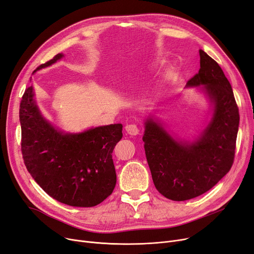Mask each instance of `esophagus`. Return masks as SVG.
<instances>
[{
  "label": "esophagus",
  "mask_w": 254,
  "mask_h": 254,
  "mask_svg": "<svg viewBox=\"0 0 254 254\" xmlns=\"http://www.w3.org/2000/svg\"><path fill=\"white\" fill-rule=\"evenodd\" d=\"M126 130L127 134H129L131 136H136L139 134V128H138L137 125H127Z\"/></svg>",
  "instance_id": "1"
}]
</instances>
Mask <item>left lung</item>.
Masks as SVG:
<instances>
[{
	"instance_id": "1",
	"label": "left lung",
	"mask_w": 254,
	"mask_h": 254,
	"mask_svg": "<svg viewBox=\"0 0 254 254\" xmlns=\"http://www.w3.org/2000/svg\"><path fill=\"white\" fill-rule=\"evenodd\" d=\"M200 68L186 87H200L212 107V117L193 139L171 135L156 117L144 121V149L157 190L168 199L185 201L199 196L233 166L240 115L231 85L219 64L199 50Z\"/></svg>"
}]
</instances>
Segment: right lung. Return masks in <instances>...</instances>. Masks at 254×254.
<instances>
[{
    "label": "right lung",
    "instance_id": "obj_1",
    "mask_svg": "<svg viewBox=\"0 0 254 254\" xmlns=\"http://www.w3.org/2000/svg\"><path fill=\"white\" fill-rule=\"evenodd\" d=\"M64 56L58 54L34 70ZM33 86L20 102L21 153L32 178L54 199L71 206L91 207L112 194L116 171L112 152L123 138V125L65 133L41 114Z\"/></svg>",
    "mask_w": 254,
    "mask_h": 254
}]
</instances>
